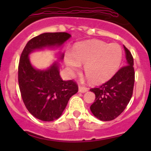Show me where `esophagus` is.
I'll return each instance as SVG.
<instances>
[{"label":"esophagus","mask_w":151,"mask_h":151,"mask_svg":"<svg viewBox=\"0 0 151 151\" xmlns=\"http://www.w3.org/2000/svg\"><path fill=\"white\" fill-rule=\"evenodd\" d=\"M88 91V88L86 87L82 86V85H79V91L81 93H85Z\"/></svg>","instance_id":"34e87169"}]
</instances>
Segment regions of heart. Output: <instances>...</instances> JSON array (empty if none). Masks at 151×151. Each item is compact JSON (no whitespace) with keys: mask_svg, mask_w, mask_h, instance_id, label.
<instances>
[{"mask_svg":"<svg viewBox=\"0 0 151 151\" xmlns=\"http://www.w3.org/2000/svg\"><path fill=\"white\" fill-rule=\"evenodd\" d=\"M121 58L122 51L118 45L93 41L77 45L72 53L67 52L65 61L71 71H77L80 63H83L88 80L93 83H101L115 74Z\"/></svg>","mask_w":151,"mask_h":151,"instance_id":"b5f03b06","label":"heart"}]
</instances>
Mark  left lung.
<instances>
[{
	"label": "left lung",
	"instance_id": "8db88e82",
	"mask_svg": "<svg viewBox=\"0 0 151 151\" xmlns=\"http://www.w3.org/2000/svg\"><path fill=\"white\" fill-rule=\"evenodd\" d=\"M124 47L126 65L121 67L107 82L90 89L96 95L91 110L95 117L104 121H112L123 112L133 94L135 80L134 59L131 52Z\"/></svg>",
	"mask_w": 151,
	"mask_h": 151
}]
</instances>
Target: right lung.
<instances>
[{
  "instance_id": "right-lung-1",
  "label": "right lung",
  "mask_w": 151,
  "mask_h": 151,
  "mask_svg": "<svg viewBox=\"0 0 151 151\" xmlns=\"http://www.w3.org/2000/svg\"><path fill=\"white\" fill-rule=\"evenodd\" d=\"M70 37L65 32L42 33L30 39L21 54L18 66L21 96L29 112L43 121H55L62 115L69 99L78 91V85L73 80H62L57 63L46 71L34 68L28 55L44 47L60 46ZM63 57V54L60 58Z\"/></svg>"
}]
</instances>
